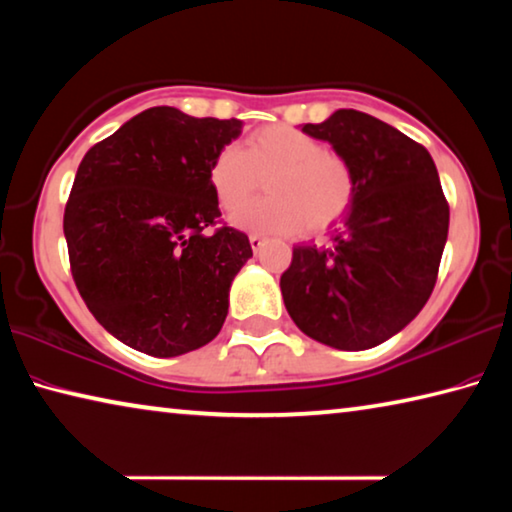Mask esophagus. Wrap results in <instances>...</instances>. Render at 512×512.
Returning <instances> with one entry per match:
<instances>
[{
    "instance_id": "esophagus-1",
    "label": "esophagus",
    "mask_w": 512,
    "mask_h": 512,
    "mask_svg": "<svg viewBox=\"0 0 512 512\" xmlns=\"http://www.w3.org/2000/svg\"><path fill=\"white\" fill-rule=\"evenodd\" d=\"M248 241H250V248H253V250H255V253H257V250L264 246V241H266V239H264L262 235H257V232H253V235H250V237H248Z\"/></svg>"
}]
</instances>
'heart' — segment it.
Wrapping results in <instances>:
<instances>
[{
  "instance_id": "heart-1",
  "label": "heart",
  "mask_w": 512,
  "mask_h": 512,
  "mask_svg": "<svg viewBox=\"0 0 512 512\" xmlns=\"http://www.w3.org/2000/svg\"><path fill=\"white\" fill-rule=\"evenodd\" d=\"M267 178L269 196L232 216V225L257 235L323 230L348 212L354 173L343 155L291 126L250 133L241 149L223 146L207 167V183L221 210L235 212Z\"/></svg>"
}]
</instances>
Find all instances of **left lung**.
<instances>
[{
	"label": "left lung",
	"instance_id": "left-lung-1",
	"mask_svg": "<svg viewBox=\"0 0 512 512\" xmlns=\"http://www.w3.org/2000/svg\"><path fill=\"white\" fill-rule=\"evenodd\" d=\"M302 133L332 144L354 173V198L329 246H293L280 277L289 316L336 350H368L427 305L449 230L429 151L359 110H336Z\"/></svg>",
	"mask_w": 512,
	"mask_h": 512
}]
</instances>
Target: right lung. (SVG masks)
Instances as JSON below:
<instances>
[{
  "instance_id": "1",
  "label": "right lung",
  "mask_w": 512,
  "mask_h": 512,
  "mask_svg": "<svg viewBox=\"0 0 512 512\" xmlns=\"http://www.w3.org/2000/svg\"><path fill=\"white\" fill-rule=\"evenodd\" d=\"M241 126L158 106L81 160L63 219L69 266L92 316L128 348L178 357L221 332L253 248L228 225L210 232L221 212L207 167Z\"/></svg>"
}]
</instances>
